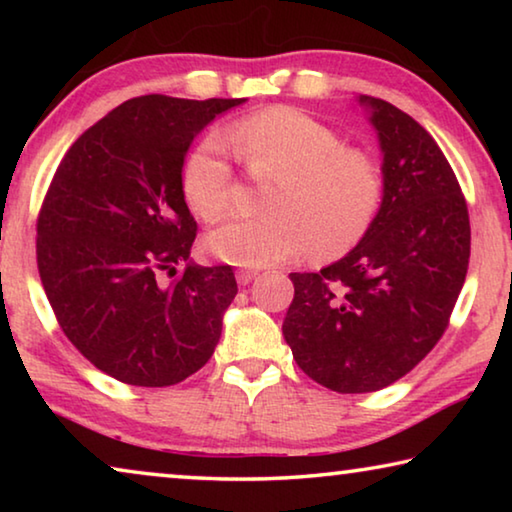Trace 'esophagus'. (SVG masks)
I'll list each match as a JSON object with an SVG mask.
<instances>
[{
	"instance_id": "34e87169",
	"label": "esophagus",
	"mask_w": 512,
	"mask_h": 512,
	"mask_svg": "<svg viewBox=\"0 0 512 512\" xmlns=\"http://www.w3.org/2000/svg\"><path fill=\"white\" fill-rule=\"evenodd\" d=\"M257 277V271H250V268H239L237 271V282L241 284V287H246V284H250Z\"/></svg>"
}]
</instances>
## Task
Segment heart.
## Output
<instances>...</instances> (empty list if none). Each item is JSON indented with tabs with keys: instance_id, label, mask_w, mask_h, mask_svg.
<instances>
[{
	"instance_id": "b5f03b06",
	"label": "heart",
	"mask_w": 512,
	"mask_h": 512,
	"mask_svg": "<svg viewBox=\"0 0 512 512\" xmlns=\"http://www.w3.org/2000/svg\"><path fill=\"white\" fill-rule=\"evenodd\" d=\"M230 145L268 187L264 216H241L216 228L207 246L235 266H273L311 248L334 259L359 244L384 203V173L375 155L345 146L343 135L318 117L273 106L237 119L223 135L212 133L185 162L183 192L205 221L232 210L237 192Z\"/></svg>"
}]
</instances>
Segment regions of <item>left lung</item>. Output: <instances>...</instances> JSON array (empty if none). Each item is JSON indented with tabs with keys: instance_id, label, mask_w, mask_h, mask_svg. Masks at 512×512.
<instances>
[{
	"instance_id": "obj_1",
	"label": "left lung",
	"mask_w": 512,
	"mask_h": 512,
	"mask_svg": "<svg viewBox=\"0 0 512 512\" xmlns=\"http://www.w3.org/2000/svg\"><path fill=\"white\" fill-rule=\"evenodd\" d=\"M370 108L384 203L339 262L291 273L282 334L298 366L336 393H372L411 372L449 325L470 264V214L436 140L393 103Z\"/></svg>"
}]
</instances>
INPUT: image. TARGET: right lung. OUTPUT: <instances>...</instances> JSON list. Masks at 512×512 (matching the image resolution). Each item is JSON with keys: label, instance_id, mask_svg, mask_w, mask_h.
I'll list each match as a JSON object with an SVG mask.
<instances>
[{"label": "right lung", "instance_id": "right-lung-1", "mask_svg": "<svg viewBox=\"0 0 512 512\" xmlns=\"http://www.w3.org/2000/svg\"><path fill=\"white\" fill-rule=\"evenodd\" d=\"M244 101L128 99L69 146L51 178L36 225L42 287L74 348L117 381L178 384L221 339L237 280L232 266L187 264L198 225L183 164L194 137Z\"/></svg>", "mask_w": 512, "mask_h": 512}]
</instances>
